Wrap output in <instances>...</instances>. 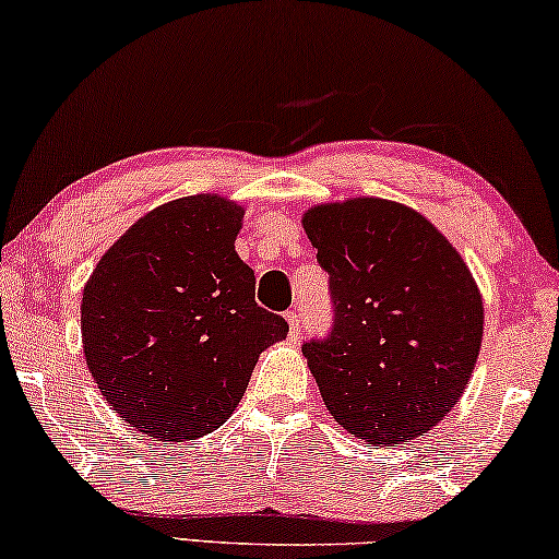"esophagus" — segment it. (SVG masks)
Wrapping results in <instances>:
<instances>
[{
	"instance_id": "esophagus-1",
	"label": "esophagus",
	"mask_w": 559,
	"mask_h": 559,
	"mask_svg": "<svg viewBox=\"0 0 559 559\" xmlns=\"http://www.w3.org/2000/svg\"><path fill=\"white\" fill-rule=\"evenodd\" d=\"M287 322H289V337L299 340V332H302V317H299L297 309H289Z\"/></svg>"
}]
</instances>
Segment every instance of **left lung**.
<instances>
[{
	"mask_svg": "<svg viewBox=\"0 0 559 559\" xmlns=\"http://www.w3.org/2000/svg\"><path fill=\"white\" fill-rule=\"evenodd\" d=\"M330 274L332 328L302 352L330 415L367 444H400L457 405L483 345V297L423 214L347 200L305 214Z\"/></svg>",
	"mask_w": 559,
	"mask_h": 559,
	"instance_id": "left-lung-1",
	"label": "left lung"
}]
</instances>
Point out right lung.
<instances>
[{
	"instance_id": "obj_1",
	"label": "right lung",
	"mask_w": 559,
	"mask_h": 559,
	"mask_svg": "<svg viewBox=\"0 0 559 559\" xmlns=\"http://www.w3.org/2000/svg\"><path fill=\"white\" fill-rule=\"evenodd\" d=\"M242 210L197 194L162 204L109 247L84 287L90 372L127 423L165 442L227 423L285 317L254 302L235 252Z\"/></svg>"
}]
</instances>
